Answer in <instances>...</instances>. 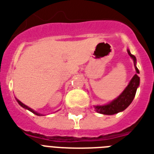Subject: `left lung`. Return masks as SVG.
Wrapping results in <instances>:
<instances>
[{
  "label": "left lung",
  "mask_w": 154,
  "mask_h": 154,
  "mask_svg": "<svg viewBox=\"0 0 154 154\" xmlns=\"http://www.w3.org/2000/svg\"><path fill=\"white\" fill-rule=\"evenodd\" d=\"M127 52H128L130 56L131 57L133 60H134L136 72L140 73L139 69L135 66L136 59H135V55L131 54L129 50H127ZM139 84H140V77H139V76H137V74H135L131 79V81L130 82L129 85L125 89V91L116 100L112 101L111 103L107 104V105L94 106L95 111L100 112L101 114L112 115L125 110L131 103L132 100H134L135 93H136V90H137V87L139 86Z\"/></svg>",
  "instance_id": "obj_1"
}]
</instances>
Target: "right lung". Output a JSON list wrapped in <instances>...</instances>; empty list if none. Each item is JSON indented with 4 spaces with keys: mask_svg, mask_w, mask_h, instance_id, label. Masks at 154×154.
<instances>
[{
    "mask_svg": "<svg viewBox=\"0 0 154 154\" xmlns=\"http://www.w3.org/2000/svg\"><path fill=\"white\" fill-rule=\"evenodd\" d=\"M16 100H17V101H18V103H19V105L22 106L23 108H24V109H28V110H29V111H31V112H33V113H35V114H36V115H38V116H40V113H37V112H34V111H33V110H32V109H30V108H28V106H26V105H25V104H23V103L22 102H20V101H19V100H17V99H16Z\"/></svg>",
    "mask_w": 154,
    "mask_h": 154,
    "instance_id": "add662e5",
    "label": "right lung"
}]
</instances>
